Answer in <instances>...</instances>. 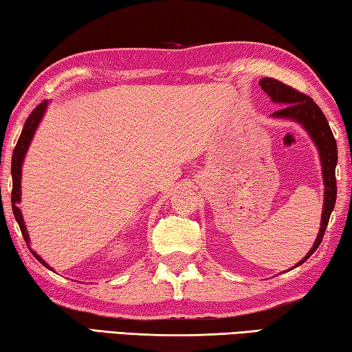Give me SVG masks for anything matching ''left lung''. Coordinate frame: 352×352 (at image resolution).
Wrapping results in <instances>:
<instances>
[{"mask_svg":"<svg viewBox=\"0 0 352 352\" xmlns=\"http://www.w3.org/2000/svg\"><path fill=\"white\" fill-rule=\"evenodd\" d=\"M262 90L272 98L273 102H278L284 107L278 112L272 113L274 118L293 120L302 126L312 137L315 146L318 148L321 166H322V182H324V203H322V215H321V228L316 235V240L312 250L307 252V256L296 263V267L302 265L307 258L314 254L316 248L320 246L322 235L329 223L331 214L336 206L337 198V181H336V166H337V143L331 131V126L327 123L324 113L315 104L314 100L307 95L301 94L296 89L290 87L284 82L273 78H263L258 80Z\"/></svg>","mask_w":352,"mask_h":352,"instance_id":"1","label":"left lung"}]
</instances>
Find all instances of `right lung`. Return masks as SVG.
Instances as JSON below:
<instances>
[{
  "mask_svg": "<svg viewBox=\"0 0 352 352\" xmlns=\"http://www.w3.org/2000/svg\"><path fill=\"white\" fill-rule=\"evenodd\" d=\"M46 106H48V101H43L40 102V104L34 109V111L31 112L30 117H28L25 126H23V131H21V135L19 138V142H16V145L14 148V154H12V166H10V170H12V210H14V215H15V220L16 223H19L20 226V230L23 234V239H25V241L28 243V246H30V235H28V230H26V226H25V221H23V215H21V210L19 209V204L20 203V197H21V165H23V160H25V154L28 151V148H30L31 145V140L34 134H36V129L37 126L40 123V120H42L43 113L46 111ZM30 251L34 254V257L37 258V261L45 265L46 268L48 270H53L50 267L48 263H46L42 257H40L37 252H34L31 250L30 246Z\"/></svg>",
  "mask_w": 352,
  "mask_h": 352,
  "instance_id": "obj_1",
  "label": "right lung"
}]
</instances>
